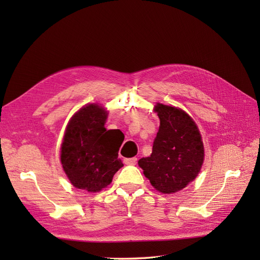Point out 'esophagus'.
<instances>
[{
	"mask_svg": "<svg viewBox=\"0 0 260 260\" xmlns=\"http://www.w3.org/2000/svg\"><path fill=\"white\" fill-rule=\"evenodd\" d=\"M138 161L137 157H131V158H124L123 162L127 164V165H136Z\"/></svg>",
	"mask_w": 260,
	"mask_h": 260,
	"instance_id": "esophagus-1",
	"label": "esophagus"
}]
</instances>
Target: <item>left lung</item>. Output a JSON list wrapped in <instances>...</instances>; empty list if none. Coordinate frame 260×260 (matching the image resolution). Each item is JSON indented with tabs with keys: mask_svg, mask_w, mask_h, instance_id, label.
I'll return each instance as SVG.
<instances>
[{
	"mask_svg": "<svg viewBox=\"0 0 260 260\" xmlns=\"http://www.w3.org/2000/svg\"><path fill=\"white\" fill-rule=\"evenodd\" d=\"M160 125L152 155L139 160L144 176L161 193L182 190L193 181L204 160L203 141L192 118L182 109L162 104L155 106Z\"/></svg>",
	"mask_w": 260,
	"mask_h": 260,
	"instance_id": "1",
	"label": "left lung"
}]
</instances>
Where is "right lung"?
Listing matches in <instances>:
<instances>
[{
	"instance_id": "right-lung-1",
	"label": "right lung",
	"mask_w": 260,
	"mask_h": 260,
	"mask_svg": "<svg viewBox=\"0 0 260 260\" xmlns=\"http://www.w3.org/2000/svg\"><path fill=\"white\" fill-rule=\"evenodd\" d=\"M107 112L96 104L82 107L68 123L60 161L74 186L99 192L112 182L123 165L118 159L122 139L104 124Z\"/></svg>"
}]
</instances>
